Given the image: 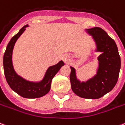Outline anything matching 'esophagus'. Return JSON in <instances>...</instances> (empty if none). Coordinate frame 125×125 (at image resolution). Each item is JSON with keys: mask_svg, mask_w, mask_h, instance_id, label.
Wrapping results in <instances>:
<instances>
[{"mask_svg": "<svg viewBox=\"0 0 125 125\" xmlns=\"http://www.w3.org/2000/svg\"><path fill=\"white\" fill-rule=\"evenodd\" d=\"M63 61L65 63H69L70 61H71V58H70V56L68 55V54H64L62 57Z\"/></svg>", "mask_w": 125, "mask_h": 125, "instance_id": "34e87169", "label": "esophagus"}]
</instances>
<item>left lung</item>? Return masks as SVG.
<instances>
[{
  "mask_svg": "<svg viewBox=\"0 0 125 125\" xmlns=\"http://www.w3.org/2000/svg\"><path fill=\"white\" fill-rule=\"evenodd\" d=\"M96 42L98 50L102 52L98 57L99 68L97 74L86 83H80L75 71L71 67V89L83 98L98 99L110 92L118 81L121 68L120 58L115 42L100 27L88 29Z\"/></svg>",
  "mask_w": 125,
  "mask_h": 125,
  "instance_id": "8db88e82",
  "label": "left lung"
}]
</instances>
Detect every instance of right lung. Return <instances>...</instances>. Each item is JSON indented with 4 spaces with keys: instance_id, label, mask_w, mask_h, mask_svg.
Returning <instances> with one entry per match:
<instances>
[{
    "instance_id": "add662e5",
    "label": "right lung",
    "mask_w": 125,
    "mask_h": 125,
    "mask_svg": "<svg viewBox=\"0 0 125 125\" xmlns=\"http://www.w3.org/2000/svg\"><path fill=\"white\" fill-rule=\"evenodd\" d=\"M27 27H28V25L23 27L8 44L3 58L4 72L8 84L14 92L25 98H37L43 96L50 91L52 79L61 67L64 65V63L63 61H60L56 65L49 67L44 79L39 83L27 81L18 76L12 65V51L16 41L24 32Z\"/></svg>"
}]
</instances>
